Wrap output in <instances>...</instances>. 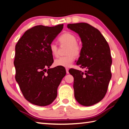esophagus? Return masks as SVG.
<instances>
[{
    "instance_id": "obj_1",
    "label": "esophagus",
    "mask_w": 129,
    "mask_h": 129,
    "mask_svg": "<svg viewBox=\"0 0 129 129\" xmlns=\"http://www.w3.org/2000/svg\"><path fill=\"white\" fill-rule=\"evenodd\" d=\"M65 69H66V72H67V74H69V69L67 68Z\"/></svg>"
}]
</instances>
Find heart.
I'll return each instance as SVG.
<instances>
[{
    "label": "heart",
    "instance_id": "b5f03b06",
    "mask_svg": "<svg viewBox=\"0 0 129 129\" xmlns=\"http://www.w3.org/2000/svg\"><path fill=\"white\" fill-rule=\"evenodd\" d=\"M58 40L61 44L68 45L66 56L61 57L54 60V64L56 66L69 67L75 58V56L79 55L81 52V47L77 43V39L73 34L66 32L61 35ZM49 49L54 56L58 55V47L56 44L52 43L49 45Z\"/></svg>",
    "mask_w": 129,
    "mask_h": 129
}]
</instances>
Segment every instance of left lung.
Instances as JSON below:
<instances>
[{
    "instance_id": "1",
    "label": "left lung",
    "mask_w": 129,
    "mask_h": 129,
    "mask_svg": "<svg viewBox=\"0 0 129 129\" xmlns=\"http://www.w3.org/2000/svg\"><path fill=\"white\" fill-rule=\"evenodd\" d=\"M67 27L78 34L82 42L76 65L86 69L85 73L77 69L69 71L74 77L75 97L82 106L93 105L104 99L112 78L110 48L100 30L89 24H69Z\"/></svg>"
}]
</instances>
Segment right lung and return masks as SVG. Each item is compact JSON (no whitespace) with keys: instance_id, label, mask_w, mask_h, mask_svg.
<instances>
[{"instance_id":"add662e5","label":"right lung","mask_w":129,"mask_h":129,"mask_svg":"<svg viewBox=\"0 0 129 129\" xmlns=\"http://www.w3.org/2000/svg\"><path fill=\"white\" fill-rule=\"evenodd\" d=\"M62 28L63 24L35 26L24 34L15 46V79L25 99L35 105L51 104L66 75L62 67L50 68L53 59L49 45Z\"/></svg>"}]
</instances>
